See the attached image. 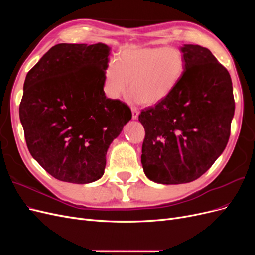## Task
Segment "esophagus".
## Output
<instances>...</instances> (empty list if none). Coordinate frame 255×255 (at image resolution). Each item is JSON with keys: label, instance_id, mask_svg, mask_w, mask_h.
I'll return each mask as SVG.
<instances>
[{"label": "esophagus", "instance_id": "esophagus-1", "mask_svg": "<svg viewBox=\"0 0 255 255\" xmlns=\"http://www.w3.org/2000/svg\"><path fill=\"white\" fill-rule=\"evenodd\" d=\"M138 115H139V112H138L137 109H135V107H132V118L134 120L138 119Z\"/></svg>", "mask_w": 255, "mask_h": 255}]
</instances>
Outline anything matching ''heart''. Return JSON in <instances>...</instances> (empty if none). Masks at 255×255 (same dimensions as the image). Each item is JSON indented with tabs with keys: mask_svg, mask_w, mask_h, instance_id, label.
I'll use <instances>...</instances> for the list:
<instances>
[{
	"mask_svg": "<svg viewBox=\"0 0 255 255\" xmlns=\"http://www.w3.org/2000/svg\"><path fill=\"white\" fill-rule=\"evenodd\" d=\"M185 71L183 53L173 47H139L122 50L104 71L106 96L118 100L130 91L129 99L145 105L157 104L171 94Z\"/></svg>",
	"mask_w": 255,
	"mask_h": 255,
	"instance_id": "heart-1",
	"label": "heart"
}]
</instances>
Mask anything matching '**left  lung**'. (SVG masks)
Wrapping results in <instances>:
<instances>
[{"label": "left lung", "instance_id": "8db88e82", "mask_svg": "<svg viewBox=\"0 0 255 255\" xmlns=\"http://www.w3.org/2000/svg\"><path fill=\"white\" fill-rule=\"evenodd\" d=\"M180 50V83L138 117L145 130L143 171L158 184L189 183L205 173L226 149L235 111L231 76L212 52L197 44Z\"/></svg>", "mask_w": 255, "mask_h": 255}]
</instances>
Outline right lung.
<instances>
[{
	"mask_svg": "<svg viewBox=\"0 0 255 255\" xmlns=\"http://www.w3.org/2000/svg\"><path fill=\"white\" fill-rule=\"evenodd\" d=\"M104 43H59L27 73L19 115L28 151L55 179L88 184L101 179L106 152L127 123L129 107L106 98Z\"/></svg>",
	"mask_w": 255,
	"mask_h": 255,
	"instance_id": "add662e5",
	"label": "right lung"
}]
</instances>
